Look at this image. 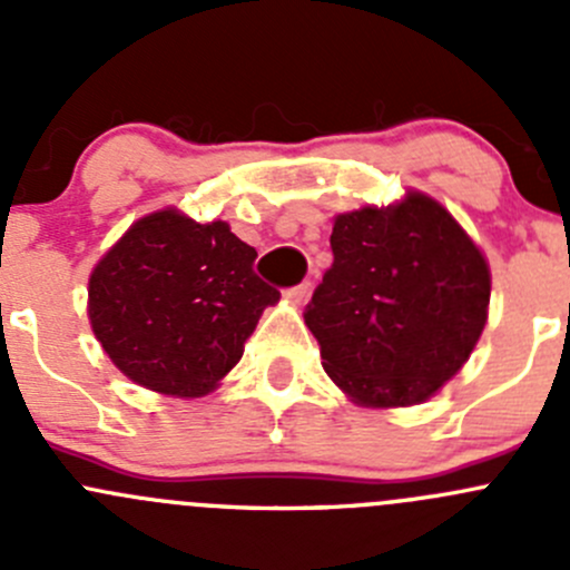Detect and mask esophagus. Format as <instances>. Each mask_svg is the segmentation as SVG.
I'll return each instance as SVG.
<instances>
[{"label":"esophagus","mask_w":570,"mask_h":570,"mask_svg":"<svg viewBox=\"0 0 570 570\" xmlns=\"http://www.w3.org/2000/svg\"><path fill=\"white\" fill-rule=\"evenodd\" d=\"M308 292H312V284H308V281H303L301 286H292V289H286L284 297L289 303H295V306H301V303H306Z\"/></svg>","instance_id":"obj_1"}]
</instances>
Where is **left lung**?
I'll return each instance as SVG.
<instances>
[{
	"instance_id": "left-lung-1",
	"label": "left lung",
	"mask_w": 570,
	"mask_h": 570,
	"mask_svg": "<svg viewBox=\"0 0 570 570\" xmlns=\"http://www.w3.org/2000/svg\"><path fill=\"white\" fill-rule=\"evenodd\" d=\"M331 248L303 314L327 377L364 407L430 400L461 372L488 322L485 253L419 189L333 217Z\"/></svg>"
}]
</instances>
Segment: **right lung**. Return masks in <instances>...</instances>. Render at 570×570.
I'll use <instances>...</instances> for the list:
<instances>
[{
  "instance_id": "right-lung-1",
  "label": "right lung",
  "mask_w": 570,
  "mask_h": 570,
  "mask_svg": "<svg viewBox=\"0 0 570 570\" xmlns=\"http://www.w3.org/2000/svg\"><path fill=\"white\" fill-rule=\"evenodd\" d=\"M256 250L226 220L165 206L126 228L88 281V320L137 386L195 400L215 392L278 289L253 273Z\"/></svg>"
}]
</instances>
